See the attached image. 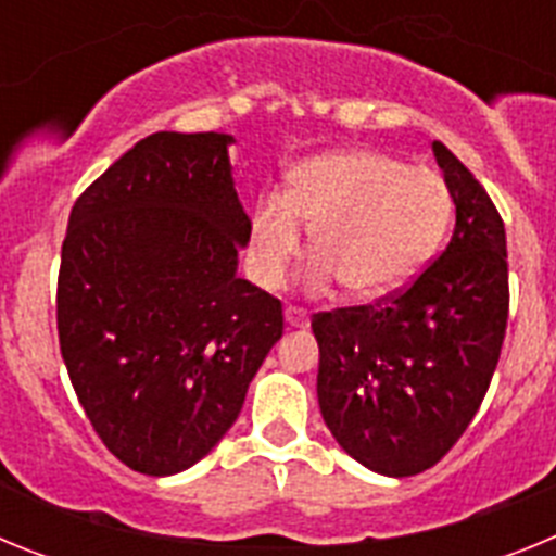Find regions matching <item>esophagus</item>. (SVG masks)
Wrapping results in <instances>:
<instances>
[{
	"label": "esophagus",
	"mask_w": 556,
	"mask_h": 556,
	"mask_svg": "<svg viewBox=\"0 0 556 556\" xmlns=\"http://www.w3.org/2000/svg\"><path fill=\"white\" fill-rule=\"evenodd\" d=\"M283 317H287V323L292 328H306L308 326V312H306V308H301V306H287Z\"/></svg>",
	"instance_id": "obj_1"
}]
</instances>
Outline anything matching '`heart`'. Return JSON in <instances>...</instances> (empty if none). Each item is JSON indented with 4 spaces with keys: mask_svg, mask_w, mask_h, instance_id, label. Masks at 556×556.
<instances>
[{
    "mask_svg": "<svg viewBox=\"0 0 556 556\" xmlns=\"http://www.w3.org/2000/svg\"><path fill=\"white\" fill-rule=\"evenodd\" d=\"M454 194L437 172L412 169L372 150L323 152L289 175V191L267 194L250 219L255 281L278 287L312 230L314 278H337L356 301H378L415 278L448 233Z\"/></svg>",
    "mask_w": 556,
    "mask_h": 556,
    "instance_id": "heart-1",
    "label": "heart"
}]
</instances>
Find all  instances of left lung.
I'll return each mask as SVG.
<instances>
[{
	"label": "left lung",
	"mask_w": 556,
	"mask_h": 556,
	"mask_svg": "<svg viewBox=\"0 0 556 556\" xmlns=\"http://www.w3.org/2000/svg\"><path fill=\"white\" fill-rule=\"evenodd\" d=\"M454 194L445 250L376 306L314 314L317 397L348 454L384 476H415L443 459L479 412L509 314L504 219L454 152L434 141Z\"/></svg>",
	"instance_id": "8db88e82"
}]
</instances>
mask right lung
Returning a JSON list of instances; mask_svg holds the SVG:
<instances>
[{
	"label": "right lung",
	"mask_w": 556,
	"mask_h": 556,
	"mask_svg": "<svg viewBox=\"0 0 556 556\" xmlns=\"http://www.w3.org/2000/svg\"><path fill=\"white\" fill-rule=\"evenodd\" d=\"M225 132H152L68 214L58 339L83 412L127 468L172 476L233 426L283 333L278 298L236 275L250 219Z\"/></svg>",
	"instance_id": "add662e5"
}]
</instances>
